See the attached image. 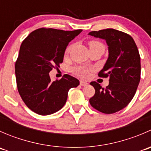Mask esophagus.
I'll list each match as a JSON object with an SVG mask.
<instances>
[{"mask_svg": "<svg viewBox=\"0 0 151 151\" xmlns=\"http://www.w3.org/2000/svg\"><path fill=\"white\" fill-rule=\"evenodd\" d=\"M80 85H81V86H86V85H88V83H87V82L83 81V80H80Z\"/></svg>", "mask_w": 151, "mask_h": 151, "instance_id": "obj_1", "label": "esophagus"}]
</instances>
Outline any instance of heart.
<instances>
[{"mask_svg": "<svg viewBox=\"0 0 151 151\" xmlns=\"http://www.w3.org/2000/svg\"><path fill=\"white\" fill-rule=\"evenodd\" d=\"M88 45H89V48H93V47H104V45L99 42H97V41H91L88 43ZM71 47H72V45H69L66 47V50H65V55H68V53L70 52L71 50ZM91 68H87L85 66H75L72 68V72L74 73V74H76L78 77H81V78H87V77L89 76L90 71H91Z\"/></svg>", "mask_w": 151, "mask_h": 151, "instance_id": "heart-1", "label": "heart"}]
</instances>
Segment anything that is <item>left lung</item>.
<instances>
[{
  "label": "left lung",
  "mask_w": 151,
  "mask_h": 151,
  "mask_svg": "<svg viewBox=\"0 0 151 151\" xmlns=\"http://www.w3.org/2000/svg\"><path fill=\"white\" fill-rule=\"evenodd\" d=\"M88 34L106 40L109 57L98 75L109 77L106 88L91 82L95 94L90 99V104L103 113H115L132 101L140 81V55L137 47L130 35L115 29L91 31Z\"/></svg>",
  "instance_id": "1"
}]
</instances>
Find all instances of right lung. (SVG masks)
I'll return each instance as SVG.
<instances>
[{
  "mask_svg": "<svg viewBox=\"0 0 151 151\" xmlns=\"http://www.w3.org/2000/svg\"><path fill=\"white\" fill-rule=\"evenodd\" d=\"M82 30L42 28L22 42L15 63L17 86L22 101L33 112L41 115L58 112L66 104L70 88L80 85L68 74L52 82L49 73L63 63L66 47Z\"/></svg>",
  "mask_w": 151,
  "mask_h": 151,
  "instance_id": "add662e5",
  "label": "right lung"
}]
</instances>
